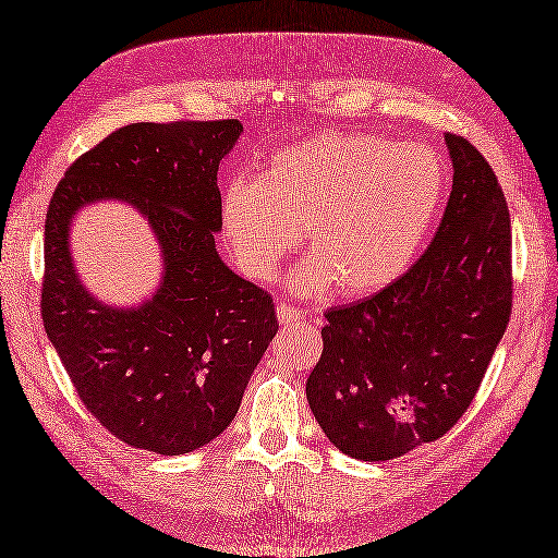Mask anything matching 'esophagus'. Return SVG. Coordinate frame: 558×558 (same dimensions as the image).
<instances>
[{
  "mask_svg": "<svg viewBox=\"0 0 558 558\" xmlns=\"http://www.w3.org/2000/svg\"><path fill=\"white\" fill-rule=\"evenodd\" d=\"M276 316H278V322H280L282 326H290V324H294V322H300V318H302V312L298 310V306L278 304Z\"/></svg>",
  "mask_w": 558,
  "mask_h": 558,
  "instance_id": "esophagus-1",
  "label": "esophagus"
}]
</instances>
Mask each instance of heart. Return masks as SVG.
Segmentation results:
<instances>
[{"instance_id":"heart-1","label":"heart","mask_w":558,"mask_h":558,"mask_svg":"<svg viewBox=\"0 0 558 558\" xmlns=\"http://www.w3.org/2000/svg\"><path fill=\"white\" fill-rule=\"evenodd\" d=\"M441 156L417 141L324 132L278 150L254 180L222 192V236L246 278L268 282L294 246L312 256L292 270L290 292L366 298L398 280L444 206Z\"/></svg>"}]
</instances>
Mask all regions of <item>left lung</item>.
<instances>
[{"mask_svg": "<svg viewBox=\"0 0 558 558\" xmlns=\"http://www.w3.org/2000/svg\"><path fill=\"white\" fill-rule=\"evenodd\" d=\"M453 189L429 248L381 292L326 314L306 400L328 441L393 460L470 408L511 316V218L480 150L446 134Z\"/></svg>", "mask_w": 558, "mask_h": 558, "instance_id": "1", "label": "left lung"}]
</instances>
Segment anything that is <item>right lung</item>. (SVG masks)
<instances>
[{"instance_id": "obj_1", "label": "right lung", "mask_w": 558, "mask_h": 558, "mask_svg": "<svg viewBox=\"0 0 558 558\" xmlns=\"http://www.w3.org/2000/svg\"><path fill=\"white\" fill-rule=\"evenodd\" d=\"M242 124L138 122L81 156L45 220L43 324L83 405L134 448L182 456L218 438L240 410L278 333L270 294L236 276L216 248L218 168ZM122 199L161 248V282L138 305H108L70 256L86 205Z\"/></svg>"}]
</instances>
